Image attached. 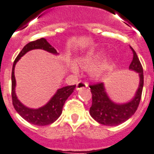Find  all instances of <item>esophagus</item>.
<instances>
[{
    "instance_id": "1",
    "label": "esophagus",
    "mask_w": 154,
    "mask_h": 154,
    "mask_svg": "<svg viewBox=\"0 0 154 154\" xmlns=\"http://www.w3.org/2000/svg\"><path fill=\"white\" fill-rule=\"evenodd\" d=\"M88 86V83L85 82V81H79L77 84V90H81L82 88H85Z\"/></svg>"
}]
</instances>
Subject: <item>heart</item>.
I'll return each mask as SVG.
<instances>
[{
	"instance_id": "b5f03b06",
	"label": "heart",
	"mask_w": 154,
	"mask_h": 154,
	"mask_svg": "<svg viewBox=\"0 0 154 154\" xmlns=\"http://www.w3.org/2000/svg\"><path fill=\"white\" fill-rule=\"evenodd\" d=\"M104 56H105L104 53H101V52L96 53L94 54H91L89 56H88V57H85V58L81 59L78 61V65L82 69H86V70H91V69H93L94 68H96L97 66H99L101 63L102 62L103 59H104ZM109 63H110L109 61L105 62L99 68H97L96 69L95 73H94V75L96 77H98V76L101 75V73L105 71V69L109 66ZM71 68L73 71L77 70V67L74 65H72Z\"/></svg>"
}]
</instances>
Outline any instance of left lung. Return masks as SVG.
I'll use <instances>...</instances> for the list:
<instances>
[{
	"label": "left lung",
	"instance_id": "obj_1",
	"mask_svg": "<svg viewBox=\"0 0 154 154\" xmlns=\"http://www.w3.org/2000/svg\"><path fill=\"white\" fill-rule=\"evenodd\" d=\"M129 47L133 54L129 69L137 72L140 79L138 90L132 101L124 105H117L109 99L102 83H97L89 86L92 94L90 114L94 119L102 125L114 126L123 123L134 114L140 105L143 88V69L135 50L131 46Z\"/></svg>",
	"mask_w": 154,
	"mask_h": 154
}]
</instances>
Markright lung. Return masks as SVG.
Instances as JSON below:
<instances>
[{"instance_id": "obj_1", "label": "right lung", "mask_w": 154, "mask_h": 154, "mask_svg": "<svg viewBox=\"0 0 154 154\" xmlns=\"http://www.w3.org/2000/svg\"><path fill=\"white\" fill-rule=\"evenodd\" d=\"M42 49L48 51L49 53L57 54V52L53 47L46 39L41 38L35 41L30 42L25 45L24 48L21 49L18 57L14 60L13 63L12 73H11V97H12V104L14 105V109L18 114L27 122L33 125H47L52 124L58 119L62 114L63 107L64 103L66 101L69 96L73 93V90L75 89L76 85H70V86L63 87L57 91L55 95L52 97V99L45 105V106L38 109H31L24 106L16 97L14 88H15V78H14V66L16 63L18 62L22 56L27 52L32 49Z\"/></svg>"}]
</instances>
